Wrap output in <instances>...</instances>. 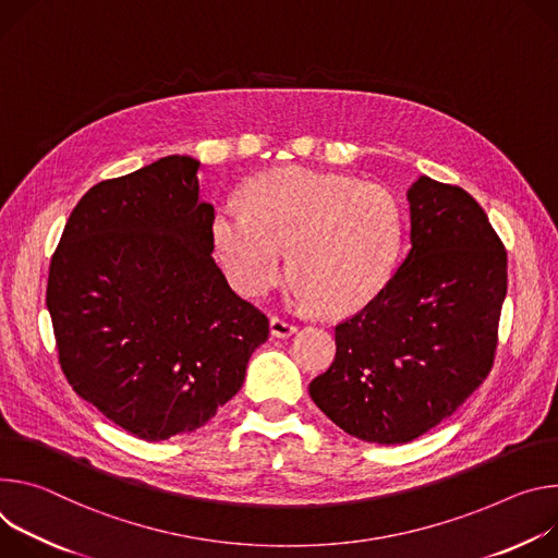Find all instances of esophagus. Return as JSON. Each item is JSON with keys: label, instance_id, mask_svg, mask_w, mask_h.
Instances as JSON below:
<instances>
[{"label": "esophagus", "instance_id": "34e87169", "mask_svg": "<svg viewBox=\"0 0 558 558\" xmlns=\"http://www.w3.org/2000/svg\"><path fill=\"white\" fill-rule=\"evenodd\" d=\"M296 332V326L286 322V319H279V317H272L270 319V335L277 337V339H288Z\"/></svg>", "mask_w": 558, "mask_h": 558}]
</instances>
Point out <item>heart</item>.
<instances>
[{"mask_svg":"<svg viewBox=\"0 0 558 558\" xmlns=\"http://www.w3.org/2000/svg\"><path fill=\"white\" fill-rule=\"evenodd\" d=\"M245 208L226 202L213 219L217 257L245 296H264L286 275L292 303L343 317L388 283L401 247V213L377 185L311 168H279L247 185Z\"/></svg>","mask_w":558,"mask_h":558,"instance_id":"obj_1","label":"heart"}]
</instances>
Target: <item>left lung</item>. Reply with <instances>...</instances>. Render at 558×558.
I'll return each instance as SVG.
<instances>
[{"label": "left lung", "mask_w": 558, "mask_h": 558, "mask_svg": "<svg viewBox=\"0 0 558 558\" xmlns=\"http://www.w3.org/2000/svg\"><path fill=\"white\" fill-rule=\"evenodd\" d=\"M408 204L403 264L335 328L337 356L307 388L350 437L381 446L421 437L483 384L508 290L506 247L463 189L421 174Z\"/></svg>", "instance_id": "1"}]
</instances>
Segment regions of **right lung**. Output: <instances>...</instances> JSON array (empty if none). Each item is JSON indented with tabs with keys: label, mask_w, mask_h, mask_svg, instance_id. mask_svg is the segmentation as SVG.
<instances>
[{
	"label": "right lung",
	"mask_w": 558,
	"mask_h": 558,
	"mask_svg": "<svg viewBox=\"0 0 558 558\" xmlns=\"http://www.w3.org/2000/svg\"><path fill=\"white\" fill-rule=\"evenodd\" d=\"M202 163L161 157L80 199L50 262L46 305L73 390L144 441L206 425L245 379L268 319L213 259Z\"/></svg>",
	"instance_id": "add662e5"
}]
</instances>
